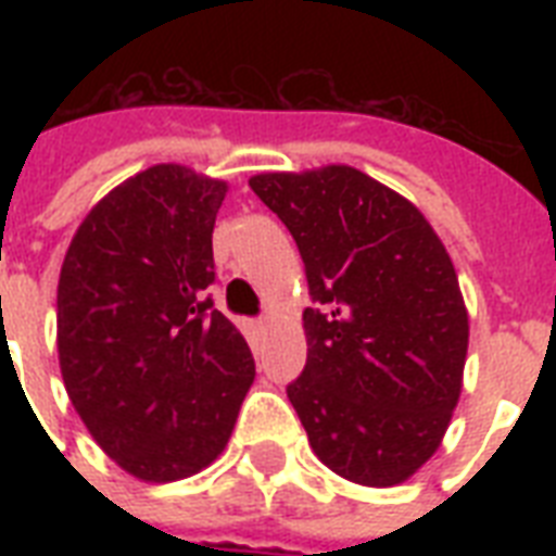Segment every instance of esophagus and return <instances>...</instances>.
<instances>
[{
	"mask_svg": "<svg viewBox=\"0 0 556 556\" xmlns=\"http://www.w3.org/2000/svg\"><path fill=\"white\" fill-rule=\"evenodd\" d=\"M265 329H268V326H265V323H262V320H253V323H251V331H253V334H262V331H265Z\"/></svg>",
	"mask_w": 556,
	"mask_h": 556,
	"instance_id": "esophagus-1",
	"label": "esophagus"
}]
</instances>
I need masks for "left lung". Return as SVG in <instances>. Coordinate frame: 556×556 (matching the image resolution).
<instances>
[{
  "instance_id": "8db88e82",
  "label": "left lung",
  "mask_w": 556,
  "mask_h": 556,
  "mask_svg": "<svg viewBox=\"0 0 556 556\" xmlns=\"http://www.w3.org/2000/svg\"><path fill=\"white\" fill-rule=\"evenodd\" d=\"M248 185L294 236L317 303L288 383L308 444L349 482H406L462 395L470 326L447 248L413 201L346 164Z\"/></svg>"
}]
</instances>
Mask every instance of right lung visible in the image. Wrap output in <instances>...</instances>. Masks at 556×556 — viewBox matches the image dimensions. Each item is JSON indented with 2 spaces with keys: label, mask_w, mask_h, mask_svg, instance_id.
<instances>
[{
  "label": "right lung",
  "mask_w": 556,
  "mask_h": 556,
  "mask_svg": "<svg viewBox=\"0 0 556 556\" xmlns=\"http://www.w3.org/2000/svg\"><path fill=\"white\" fill-rule=\"evenodd\" d=\"M225 195L227 181L155 164L103 195L65 251V392L100 450L143 482L213 465L256 375L244 338L207 296Z\"/></svg>",
  "instance_id": "right-lung-1"
}]
</instances>
